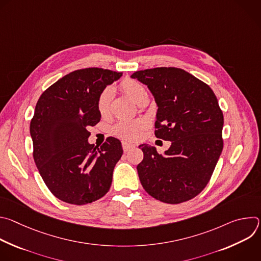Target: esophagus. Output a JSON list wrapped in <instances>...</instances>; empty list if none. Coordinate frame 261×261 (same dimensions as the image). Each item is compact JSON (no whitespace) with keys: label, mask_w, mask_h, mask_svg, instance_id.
<instances>
[{"label":"esophagus","mask_w":261,"mask_h":261,"mask_svg":"<svg viewBox=\"0 0 261 261\" xmlns=\"http://www.w3.org/2000/svg\"><path fill=\"white\" fill-rule=\"evenodd\" d=\"M122 145H123L124 152H129L130 150H132L133 147H135L134 144H132V143H130V142H127V141H123V142H122Z\"/></svg>","instance_id":"34e87169"}]
</instances>
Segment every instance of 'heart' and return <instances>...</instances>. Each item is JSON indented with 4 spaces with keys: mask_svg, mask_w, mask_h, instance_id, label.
<instances>
[{
    "mask_svg": "<svg viewBox=\"0 0 261 261\" xmlns=\"http://www.w3.org/2000/svg\"><path fill=\"white\" fill-rule=\"evenodd\" d=\"M121 90L127 94L136 103H140L147 99V92L143 85L133 79H125L120 84ZM114 97V91L111 88H105L99 95L97 100V108L99 114L105 117L110 111V103ZM146 127V122L144 120H122L117 123L113 129L115 135L125 140H135L137 139L143 129Z\"/></svg>",
    "mask_w": 261,
    "mask_h": 261,
    "instance_id": "heart-1",
    "label": "heart"
}]
</instances>
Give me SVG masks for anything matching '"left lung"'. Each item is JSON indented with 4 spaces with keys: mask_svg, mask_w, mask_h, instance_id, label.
I'll list each match as a JSON object with an SVG mask.
<instances>
[{
    "mask_svg": "<svg viewBox=\"0 0 261 261\" xmlns=\"http://www.w3.org/2000/svg\"><path fill=\"white\" fill-rule=\"evenodd\" d=\"M158 106L157 138L171 141L163 155L141 144L137 172L143 189L171 204L197 196L207 185L223 150V113L213 90L179 68L158 67L134 72Z\"/></svg>",
    "mask_w": 261,
    "mask_h": 261,
    "instance_id": "obj_1",
    "label": "left lung"
}]
</instances>
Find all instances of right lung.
<instances>
[{"label": "right lung", "instance_id": "right-lung-1", "mask_svg": "<svg viewBox=\"0 0 261 261\" xmlns=\"http://www.w3.org/2000/svg\"><path fill=\"white\" fill-rule=\"evenodd\" d=\"M122 72L102 68L73 71L40 96L30 124L33 157L49 191L60 200L83 205L103 197L123 155L121 141L89 143L90 126L100 122V93Z\"/></svg>", "mask_w": 261, "mask_h": 261}]
</instances>
